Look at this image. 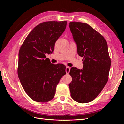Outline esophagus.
Segmentation results:
<instances>
[{"label": "esophagus", "instance_id": "esophagus-1", "mask_svg": "<svg viewBox=\"0 0 124 124\" xmlns=\"http://www.w3.org/2000/svg\"><path fill=\"white\" fill-rule=\"evenodd\" d=\"M70 68L69 67H67L66 68V72L67 74H68L70 72Z\"/></svg>", "mask_w": 124, "mask_h": 124}]
</instances>
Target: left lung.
Returning <instances> with one entry per match:
<instances>
[{"label": "left lung", "mask_w": 124, "mask_h": 124, "mask_svg": "<svg viewBox=\"0 0 124 124\" xmlns=\"http://www.w3.org/2000/svg\"><path fill=\"white\" fill-rule=\"evenodd\" d=\"M69 26L78 53L83 57V69H70L71 96L78 102L88 103L98 96L108 82L111 63L108 45L104 37L87 24L71 22Z\"/></svg>", "instance_id": "left-lung-1"}]
</instances>
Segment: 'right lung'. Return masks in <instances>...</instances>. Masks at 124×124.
<instances>
[{"instance_id":"add662e5","label":"right lung","mask_w":124,"mask_h":124,"mask_svg":"<svg viewBox=\"0 0 124 124\" xmlns=\"http://www.w3.org/2000/svg\"><path fill=\"white\" fill-rule=\"evenodd\" d=\"M66 25L67 21L41 23L32 30L21 46L18 78L27 95L37 102H46L53 99L56 86L66 74L65 65L51 63L45 55L53 52Z\"/></svg>"}]
</instances>
